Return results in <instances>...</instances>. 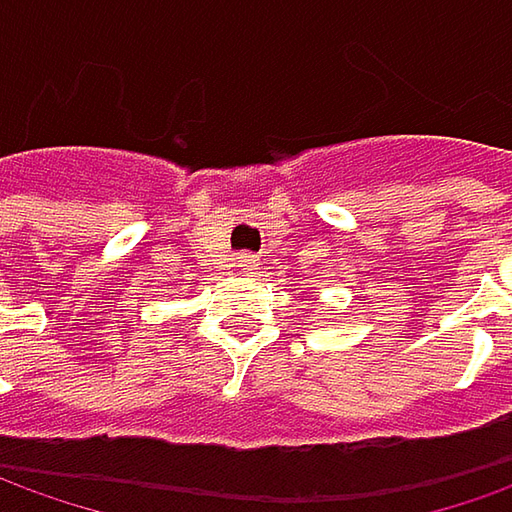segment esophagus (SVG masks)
Returning a JSON list of instances; mask_svg holds the SVG:
<instances>
[{"label": "esophagus", "mask_w": 512, "mask_h": 512, "mask_svg": "<svg viewBox=\"0 0 512 512\" xmlns=\"http://www.w3.org/2000/svg\"><path fill=\"white\" fill-rule=\"evenodd\" d=\"M238 266H241L243 271H249V274H252V271H257V266H260V260H257L255 255H241L238 257Z\"/></svg>", "instance_id": "obj_1"}]
</instances>
